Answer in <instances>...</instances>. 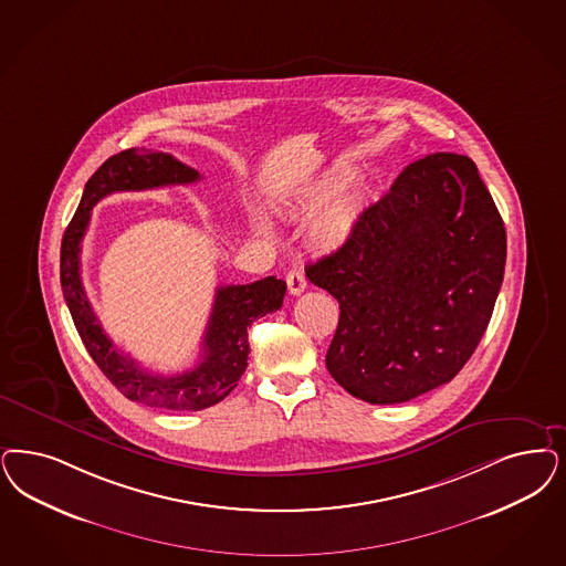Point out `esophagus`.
I'll return each instance as SVG.
<instances>
[{
	"instance_id": "obj_1",
	"label": "esophagus",
	"mask_w": 566,
	"mask_h": 566,
	"mask_svg": "<svg viewBox=\"0 0 566 566\" xmlns=\"http://www.w3.org/2000/svg\"><path fill=\"white\" fill-rule=\"evenodd\" d=\"M286 284H289V293L301 294L307 289V277L301 270H291L286 275Z\"/></svg>"
}]
</instances>
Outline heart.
<instances>
[{
  "instance_id": "b5f03b06",
  "label": "heart",
  "mask_w": 566,
  "mask_h": 566,
  "mask_svg": "<svg viewBox=\"0 0 566 566\" xmlns=\"http://www.w3.org/2000/svg\"><path fill=\"white\" fill-rule=\"evenodd\" d=\"M355 174H357L355 167L347 163L332 165L319 176L313 177L312 181L305 186V190L294 202V211L298 214L317 213L326 202H331L334 196L352 184ZM368 198H370V190L364 184L353 186L343 196L336 198L331 207L313 221V244L324 251H332L345 244L364 213ZM251 221L259 234H272V223L263 214H253Z\"/></svg>"
}]
</instances>
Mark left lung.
<instances>
[{
    "mask_svg": "<svg viewBox=\"0 0 566 566\" xmlns=\"http://www.w3.org/2000/svg\"><path fill=\"white\" fill-rule=\"evenodd\" d=\"M504 265L506 228L476 165L453 153L411 163L305 270L340 307L332 378L376 406L446 385L488 331Z\"/></svg>",
    "mask_w": 566,
    "mask_h": 566,
    "instance_id": "obj_1",
    "label": "left lung"
}]
</instances>
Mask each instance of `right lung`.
<instances>
[{
    "mask_svg": "<svg viewBox=\"0 0 566 566\" xmlns=\"http://www.w3.org/2000/svg\"><path fill=\"white\" fill-rule=\"evenodd\" d=\"M198 179L200 174L196 169L167 153L129 148L111 156L87 179L77 213L71 219L60 247L62 294L85 349L127 399L163 410H205L226 399L238 387L251 353L249 326L254 319L282 307L286 282L270 275L253 284L219 286L202 338V355L195 370L163 376L142 370L129 355L115 349L113 340L102 331L83 291L78 253L92 209L104 196L195 184Z\"/></svg>",
    "mask_w": 566,
    "mask_h": 566,
    "instance_id": "obj_1",
    "label": "right lung"
}]
</instances>
